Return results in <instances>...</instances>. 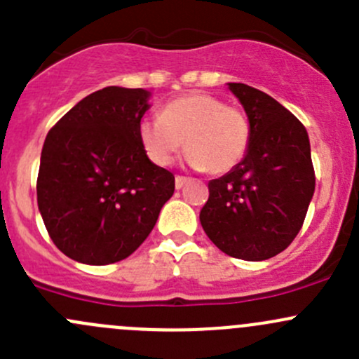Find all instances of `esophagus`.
<instances>
[{
    "label": "esophagus",
    "instance_id": "1",
    "mask_svg": "<svg viewBox=\"0 0 359 359\" xmlns=\"http://www.w3.org/2000/svg\"><path fill=\"white\" fill-rule=\"evenodd\" d=\"M187 180H189V179H187V177L177 175V177H175V187H177V189H180V187H184V184H186Z\"/></svg>",
    "mask_w": 359,
    "mask_h": 359
}]
</instances>
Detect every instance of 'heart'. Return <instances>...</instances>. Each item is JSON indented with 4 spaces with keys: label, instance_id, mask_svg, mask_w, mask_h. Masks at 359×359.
I'll return each instance as SVG.
<instances>
[{
    "label": "heart",
    "instance_id": "heart-1",
    "mask_svg": "<svg viewBox=\"0 0 359 359\" xmlns=\"http://www.w3.org/2000/svg\"><path fill=\"white\" fill-rule=\"evenodd\" d=\"M139 139L159 166H168L186 144L191 166L222 175L247 156L252 125L240 107L208 93H187L163 106L158 119H144Z\"/></svg>",
    "mask_w": 359,
    "mask_h": 359
}]
</instances>
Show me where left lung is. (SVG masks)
<instances>
[{
	"mask_svg": "<svg viewBox=\"0 0 359 359\" xmlns=\"http://www.w3.org/2000/svg\"><path fill=\"white\" fill-rule=\"evenodd\" d=\"M252 125L243 161L208 182L200 220L217 248L234 259L266 260L295 240L314 194L306 126L267 93L229 83Z\"/></svg>",
	"mask_w": 359,
	"mask_h": 359,
	"instance_id": "left-lung-1",
	"label": "left lung"
}]
</instances>
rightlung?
I'll return each instance as SVG.
<instances>
[{"label":"right lung","mask_w":359,"mask_h":359,"mask_svg":"<svg viewBox=\"0 0 359 359\" xmlns=\"http://www.w3.org/2000/svg\"><path fill=\"white\" fill-rule=\"evenodd\" d=\"M149 92L107 86L66 112L41 151L38 208L69 259L106 266L132 255L175 191L172 172L149 161L139 125Z\"/></svg>","instance_id":"add662e5"}]
</instances>
